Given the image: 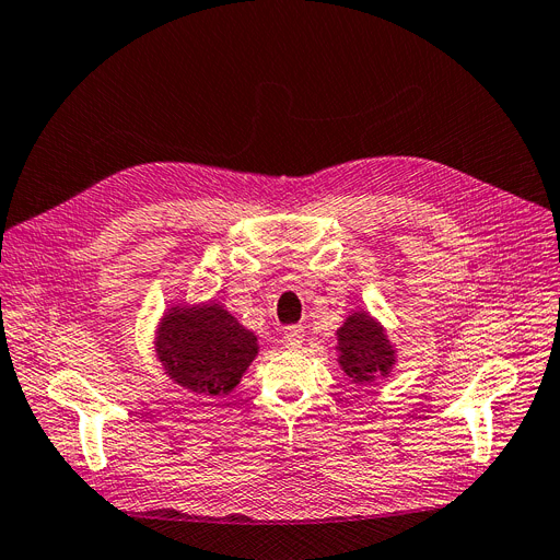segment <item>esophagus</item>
Returning <instances> with one entry per match:
<instances>
[{"mask_svg": "<svg viewBox=\"0 0 560 560\" xmlns=\"http://www.w3.org/2000/svg\"><path fill=\"white\" fill-rule=\"evenodd\" d=\"M303 340H305L303 326H287V328L282 330V345H284L287 349L296 351V349L303 345Z\"/></svg>", "mask_w": 560, "mask_h": 560, "instance_id": "esophagus-1", "label": "esophagus"}]
</instances>
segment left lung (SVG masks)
<instances>
[{
    "instance_id": "left-lung-1",
    "label": "left lung",
    "mask_w": 560,
    "mask_h": 560,
    "mask_svg": "<svg viewBox=\"0 0 560 560\" xmlns=\"http://www.w3.org/2000/svg\"><path fill=\"white\" fill-rule=\"evenodd\" d=\"M338 335V365L351 384L370 386L378 376H388L397 363V349L388 338L386 326L372 317L365 307L351 310Z\"/></svg>"
}]
</instances>
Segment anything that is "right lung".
Returning a JSON list of instances; mask_svg holds the SVG:
<instances>
[{
	"label": "right lung",
	"mask_w": 560,
	"mask_h": 560,
	"mask_svg": "<svg viewBox=\"0 0 560 560\" xmlns=\"http://www.w3.org/2000/svg\"><path fill=\"white\" fill-rule=\"evenodd\" d=\"M153 351L174 384L195 395L222 397L238 386L259 342L222 303L176 301L153 330Z\"/></svg>",
	"instance_id": "right-lung-1"
}]
</instances>
